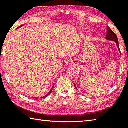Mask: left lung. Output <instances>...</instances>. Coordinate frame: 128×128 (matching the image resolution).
<instances>
[{"instance_id":"left-lung-1","label":"left lung","mask_w":128,"mask_h":128,"mask_svg":"<svg viewBox=\"0 0 128 128\" xmlns=\"http://www.w3.org/2000/svg\"><path fill=\"white\" fill-rule=\"evenodd\" d=\"M106 38L107 39V40L115 41L118 46V49H119V50L120 52L119 46V42H118V39L116 34L112 30H111L110 28L108 26H107V34L106 36ZM74 86H75V87L76 89H77L76 86V85H74Z\"/></svg>"}]
</instances>
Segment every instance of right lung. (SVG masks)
Returning a JSON list of instances; mask_svg holds the SVG:
<instances>
[{
  "label": "right lung",
  "instance_id": "right-lung-1",
  "mask_svg": "<svg viewBox=\"0 0 128 128\" xmlns=\"http://www.w3.org/2000/svg\"><path fill=\"white\" fill-rule=\"evenodd\" d=\"M24 26V25H22V26H20V27H17V28H20V27H22V26ZM54 85H53V86H52V90H50V91L49 92H48V94H46V96H44V97H42V98H45V97H47L48 96V95H49L50 94H51V92H52V88L53 87H54Z\"/></svg>",
  "mask_w": 128,
  "mask_h": 128
}]
</instances>
